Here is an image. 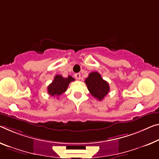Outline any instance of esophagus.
<instances>
[{
  "instance_id": "34e87169",
  "label": "esophagus",
  "mask_w": 159,
  "mask_h": 159,
  "mask_svg": "<svg viewBox=\"0 0 159 159\" xmlns=\"http://www.w3.org/2000/svg\"><path fill=\"white\" fill-rule=\"evenodd\" d=\"M75 77H76V79L80 80V78H81V75H80V73H76V74H75Z\"/></svg>"
}]
</instances>
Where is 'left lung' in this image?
<instances>
[{
    "instance_id": "left-lung-1",
    "label": "left lung",
    "mask_w": 159,
    "mask_h": 159,
    "mask_svg": "<svg viewBox=\"0 0 159 159\" xmlns=\"http://www.w3.org/2000/svg\"><path fill=\"white\" fill-rule=\"evenodd\" d=\"M84 82L86 83L90 94L99 101L104 99V97L109 93V85L108 82L102 79L99 72L89 73V76L85 79Z\"/></svg>"
}]
</instances>
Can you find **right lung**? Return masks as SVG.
Returning a JSON list of instances; mask_svg holds the SVG:
<instances>
[{
  "label": "right lung",
  "instance_id": "add662e5",
  "mask_svg": "<svg viewBox=\"0 0 159 159\" xmlns=\"http://www.w3.org/2000/svg\"><path fill=\"white\" fill-rule=\"evenodd\" d=\"M75 79L69 75L67 77H63L62 75H57L52 82L48 87V94L52 97H59L67 90L68 85Z\"/></svg>",
  "mask_w": 159,
  "mask_h": 159
}]
</instances>
